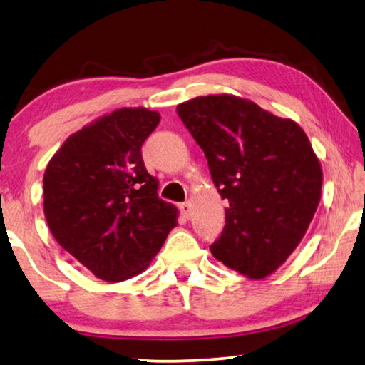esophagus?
Instances as JSON below:
<instances>
[{"label": "esophagus", "mask_w": 365, "mask_h": 365, "mask_svg": "<svg viewBox=\"0 0 365 365\" xmlns=\"http://www.w3.org/2000/svg\"><path fill=\"white\" fill-rule=\"evenodd\" d=\"M180 211L185 217H188L192 215V205H190V201H185V203H180Z\"/></svg>", "instance_id": "1"}]
</instances>
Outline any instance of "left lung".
<instances>
[{
	"mask_svg": "<svg viewBox=\"0 0 365 365\" xmlns=\"http://www.w3.org/2000/svg\"><path fill=\"white\" fill-rule=\"evenodd\" d=\"M177 113L230 203L211 254L249 279H264L295 251L322 197L323 172L307 134L292 119L230 95L193 98Z\"/></svg>",
	"mask_w": 365,
	"mask_h": 365,
	"instance_id": "left-lung-1",
	"label": "left lung"
}]
</instances>
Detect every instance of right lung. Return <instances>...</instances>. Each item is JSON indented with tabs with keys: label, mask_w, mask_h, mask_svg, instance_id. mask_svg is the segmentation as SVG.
<instances>
[{
	"label": "right lung",
	"mask_w": 365,
	"mask_h": 365,
	"mask_svg": "<svg viewBox=\"0 0 365 365\" xmlns=\"http://www.w3.org/2000/svg\"><path fill=\"white\" fill-rule=\"evenodd\" d=\"M159 121L145 108L113 111L70 135L43 173L48 230L101 280L140 274L177 226L140 152Z\"/></svg>",
	"instance_id": "1"
}]
</instances>
